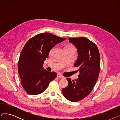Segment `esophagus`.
Wrapping results in <instances>:
<instances>
[{"instance_id":"obj_1","label":"esophagus","mask_w":120,"mask_h":120,"mask_svg":"<svg viewBox=\"0 0 120 120\" xmlns=\"http://www.w3.org/2000/svg\"><path fill=\"white\" fill-rule=\"evenodd\" d=\"M57 77H58L59 78H63L64 76H62V75L61 74H58L57 75Z\"/></svg>"}]
</instances>
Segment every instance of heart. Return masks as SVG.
Segmentation results:
<instances>
[{"label": "heart", "mask_w": 120, "mask_h": 120, "mask_svg": "<svg viewBox=\"0 0 120 120\" xmlns=\"http://www.w3.org/2000/svg\"><path fill=\"white\" fill-rule=\"evenodd\" d=\"M71 47H73L71 46H67L66 48H71Z\"/></svg>", "instance_id": "1"}]
</instances>
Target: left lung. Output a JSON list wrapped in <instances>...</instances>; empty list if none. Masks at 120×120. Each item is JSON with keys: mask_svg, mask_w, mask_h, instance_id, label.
Segmentation results:
<instances>
[{"mask_svg": "<svg viewBox=\"0 0 120 120\" xmlns=\"http://www.w3.org/2000/svg\"><path fill=\"white\" fill-rule=\"evenodd\" d=\"M68 40L77 49L78 58L74 66L78 68L80 74L74 81L67 78L68 86L62 90V93L68 100L77 102L89 95L95 85L99 75L100 56L97 46L86 38Z\"/></svg>", "mask_w": 120, "mask_h": 120, "instance_id": "8db88e82", "label": "left lung"}]
</instances>
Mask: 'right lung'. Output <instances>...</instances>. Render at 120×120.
I'll use <instances>...</instances> for the list:
<instances>
[{
  "mask_svg": "<svg viewBox=\"0 0 120 120\" xmlns=\"http://www.w3.org/2000/svg\"><path fill=\"white\" fill-rule=\"evenodd\" d=\"M66 38L49 33L37 34L25 44L18 62L21 84L30 95H37L45 91L57 76L55 72L43 69V64L49 51L55 45Z\"/></svg>",
  "mask_w": 120,
  "mask_h": 120,
  "instance_id": "1",
  "label": "right lung"
}]
</instances>
